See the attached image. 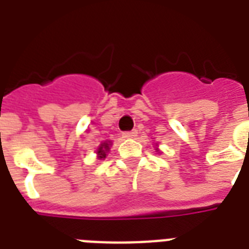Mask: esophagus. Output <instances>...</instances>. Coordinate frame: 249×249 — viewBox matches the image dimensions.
<instances>
[{
  "instance_id": "1",
  "label": "esophagus",
  "mask_w": 249,
  "mask_h": 249,
  "mask_svg": "<svg viewBox=\"0 0 249 249\" xmlns=\"http://www.w3.org/2000/svg\"><path fill=\"white\" fill-rule=\"evenodd\" d=\"M137 130L136 129H134V130H130V132H124L123 133V137H124V138H134V137L137 136Z\"/></svg>"
}]
</instances>
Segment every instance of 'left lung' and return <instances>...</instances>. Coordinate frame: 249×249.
<instances>
[{
	"instance_id": "left-lung-1",
	"label": "left lung",
	"mask_w": 249,
	"mask_h": 249,
	"mask_svg": "<svg viewBox=\"0 0 249 249\" xmlns=\"http://www.w3.org/2000/svg\"><path fill=\"white\" fill-rule=\"evenodd\" d=\"M156 151H159V150H158V148H156Z\"/></svg>"
}]
</instances>
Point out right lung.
Listing matches in <instances>:
<instances>
[{"mask_svg": "<svg viewBox=\"0 0 249 249\" xmlns=\"http://www.w3.org/2000/svg\"><path fill=\"white\" fill-rule=\"evenodd\" d=\"M109 146H111V142H103V143L98 147L97 154H98V159H105L107 152L109 151Z\"/></svg>", "mask_w": 249, "mask_h": 249, "instance_id": "1", "label": "right lung"}]
</instances>
